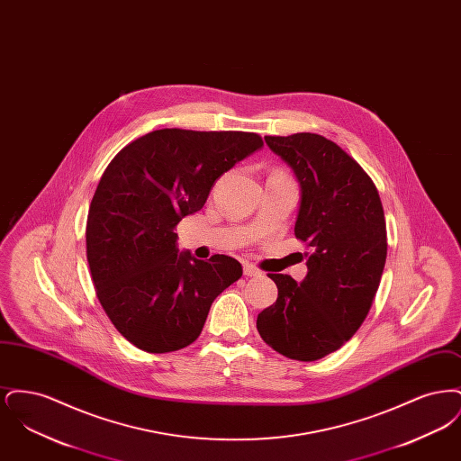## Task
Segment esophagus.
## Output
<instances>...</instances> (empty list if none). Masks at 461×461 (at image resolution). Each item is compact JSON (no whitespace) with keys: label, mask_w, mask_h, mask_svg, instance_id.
<instances>
[{"label":"esophagus","mask_w":461,"mask_h":461,"mask_svg":"<svg viewBox=\"0 0 461 461\" xmlns=\"http://www.w3.org/2000/svg\"><path fill=\"white\" fill-rule=\"evenodd\" d=\"M243 275L252 278V276H261V271L254 264L245 263L243 264Z\"/></svg>","instance_id":"obj_1"}]
</instances>
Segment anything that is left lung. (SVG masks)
I'll return each instance as SVG.
<instances>
[{
    "label": "left lung",
    "instance_id": "1",
    "mask_svg": "<svg viewBox=\"0 0 461 461\" xmlns=\"http://www.w3.org/2000/svg\"><path fill=\"white\" fill-rule=\"evenodd\" d=\"M301 186L295 237L309 247L306 278L267 275L278 299L258 316L275 351L316 361L363 325L387 258L384 207L372 177L337 143L314 132L264 136Z\"/></svg>",
    "mask_w": 461,
    "mask_h": 461
}]
</instances>
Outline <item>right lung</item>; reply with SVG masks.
<instances>
[{"label": "right lung", "mask_w": 461, "mask_h": 461, "mask_svg": "<svg viewBox=\"0 0 461 461\" xmlns=\"http://www.w3.org/2000/svg\"><path fill=\"white\" fill-rule=\"evenodd\" d=\"M261 147L256 132L157 130L126 145L100 177L86 224L89 271L112 325L138 349L195 342L214 299L240 278L230 256L179 252L175 228Z\"/></svg>", "instance_id": "right-lung-1"}]
</instances>
